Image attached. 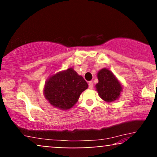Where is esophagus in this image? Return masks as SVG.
Wrapping results in <instances>:
<instances>
[{"label": "esophagus", "mask_w": 157, "mask_h": 157, "mask_svg": "<svg viewBox=\"0 0 157 157\" xmlns=\"http://www.w3.org/2000/svg\"><path fill=\"white\" fill-rule=\"evenodd\" d=\"M89 89H93L94 87V84H93V82L92 81H90V82H89Z\"/></svg>", "instance_id": "1"}]
</instances>
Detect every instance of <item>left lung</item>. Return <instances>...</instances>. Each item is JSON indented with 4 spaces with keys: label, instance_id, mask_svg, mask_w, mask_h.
<instances>
[{
    "label": "left lung",
    "instance_id": "left-lung-1",
    "mask_svg": "<svg viewBox=\"0 0 157 157\" xmlns=\"http://www.w3.org/2000/svg\"><path fill=\"white\" fill-rule=\"evenodd\" d=\"M98 82L95 86L97 91L105 102H112L118 100L123 87L112 71L107 68L100 69L97 73Z\"/></svg>",
    "mask_w": 157,
    "mask_h": 157
}]
</instances>
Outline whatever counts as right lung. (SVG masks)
I'll return each mask as SVG.
<instances>
[{
  "mask_svg": "<svg viewBox=\"0 0 157 157\" xmlns=\"http://www.w3.org/2000/svg\"><path fill=\"white\" fill-rule=\"evenodd\" d=\"M88 87L83 77L68 68L49 76L45 82L44 95L50 105L64 111L71 109Z\"/></svg>",
  "mask_w": 157,
  "mask_h": 157,
  "instance_id": "obj_1",
  "label": "right lung"
}]
</instances>
